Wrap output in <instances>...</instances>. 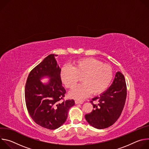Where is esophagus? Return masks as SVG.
<instances>
[{
  "instance_id": "obj_1",
  "label": "esophagus",
  "mask_w": 149,
  "mask_h": 149,
  "mask_svg": "<svg viewBox=\"0 0 149 149\" xmlns=\"http://www.w3.org/2000/svg\"><path fill=\"white\" fill-rule=\"evenodd\" d=\"M82 101H78V100H75V103L76 104H82Z\"/></svg>"
}]
</instances>
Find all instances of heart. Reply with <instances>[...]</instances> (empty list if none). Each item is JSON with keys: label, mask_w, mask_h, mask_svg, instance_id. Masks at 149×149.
I'll list each match as a JSON object with an SVG mask.
<instances>
[{"label": "heart", "mask_w": 149, "mask_h": 149, "mask_svg": "<svg viewBox=\"0 0 149 149\" xmlns=\"http://www.w3.org/2000/svg\"><path fill=\"white\" fill-rule=\"evenodd\" d=\"M114 75L113 68L93 58L79 59L72 67H63L61 72L63 84L68 89H72L80 78L82 84L77 86L70 93L71 97L82 100L90 93L98 95L108 88Z\"/></svg>", "instance_id": "1"}]
</instances>
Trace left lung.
Masks as SVG:
<instances>
[{
  "label": "left lung",
  "instance_id": "left-lung-1",
  "mask_svg": "<svg viewBox=\"0 0 149 149\" xmlns=\"http://www.w3.org/2000/svg\"><path fill=\"white\" fill-rule=\"evenodd\" d=\"M127 97V86L123 74L117 72L111 86L92 99L93 111L85 116L94 128L104 129L112 125L120 117Z\"/></svg>",
  "mask_w": 149,
  "mask_h": 149
}]
</instances>
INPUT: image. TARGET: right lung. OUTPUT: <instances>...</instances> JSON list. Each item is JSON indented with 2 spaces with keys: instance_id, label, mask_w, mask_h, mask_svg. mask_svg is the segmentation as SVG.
I'll return each mask as SVG.
<instances>
[{
  "instance_id": "obj_1",
  "label": "right lung",
  "mask_w": 149,
  "mask_h": 149,
  "mask_svg": "<svg viewBox=\"0 0 149 149\" xmlns=\"http://www.w3.org/2000/svg\"><path fill=\"white\" fill-rule=\"evenodd\" d=\"M57 56L48 55L30 72L25 89L31 117L39 125L49 130L58 129L65 123L69 109L75 104L74 100L63 98L66 90L62 86L61 70L55 59ZM45 76L51 78L47 84L40 81Z\"/></svg>"
}]
</instances>
